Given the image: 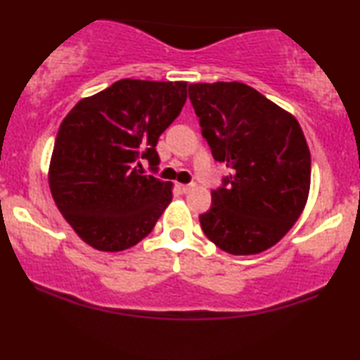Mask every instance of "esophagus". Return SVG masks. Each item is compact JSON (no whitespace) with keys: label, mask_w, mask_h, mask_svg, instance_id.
Returning <instances> with one entry per match:
<instances>
[{"label":"esophagus","mask_w":360,"mask_h":360,"mask_svg":"<svg viewBox=\"0 0 360 360\" xmlns=\"http://www.w3.org/2000/svg\"><path fill=\"white\" fill-rule=\"evenodd\" d=\"M191 188H193V184H177V189H179L181 193H188Z\"/></svg>","instance_id":"obj_1"}]
</instances>
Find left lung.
I'll use <instances>...</instances> for the list:
<instances>
[{"instance_id": "1", "label": "left lung", "mask_w": 360, "mask_h": 360, "mask_svg": "<svg viewBox=\"0 0 360 360\" xmlns=\"http://www.w3.org/2000/svg\"><path fill=\"white\" fill-rule=\"evenodd\" d=\"M189 100L213 159L230 169L200 214L201 229L229 254L267 250L308 200L311 157L300 123L237 81L189 84Z\"/></svg>"}]
</instances>
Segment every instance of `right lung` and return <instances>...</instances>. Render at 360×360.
Masks as SVG:
<instances>
[{"label": "right lung", "mask_w": 360, "mask_h": 360, "mask_svg": "<svg viewBox=\"0 0 360 360\" xmlns=\"http://www.w3.org/2000/svg\"><path fill=\"white\" fill-rule=\"evenodd\" d=\"M188 82L122 79L62 120L49 169L57 208L88 245L120 252L147 237L172 184L143 174L159 164L160 134L179 117Z\"/></svg>", "instance_id": "1"}]
</instances>
